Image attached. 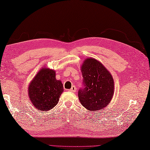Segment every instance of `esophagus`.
I'll use <instances>...</instances> for the list:
<instances>
[{"label": "esophagus", "mask_w": 150, "mask_h": 150, "mask_svg": "<svg viewBox=\"0 0 150 150\" xmlns=\"http://www.w3.org/2000/svg\"><path fill=\"white\" fill-rule=\"evenodd\" d=\"M69 91H71V92L74 93V92H76V87L75 86H72V88L70 89L69 90Z\"/></svg>", "instance_id": "esophagus-1"}]
</instances>
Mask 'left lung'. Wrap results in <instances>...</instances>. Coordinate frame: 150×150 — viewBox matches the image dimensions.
Here are the masks:
<instances>
[{
    "instance_id": "1",
    "label": "left lung",
    "mask_w": 150,
    "mask_h": 150,
    "mask_svg": "<svg viewBox=\"0 0 150 150\" xmlns=\"http://www.w3.org/2000/svg\"><path fill=\"white\" fill-rule=\"evenodd\" d=\"M81 72L85 87L78 91L81 104L90 111L102 110L114 96V81L111 73L94 58L85 59Z\"/></svg>"
}]
</instances>
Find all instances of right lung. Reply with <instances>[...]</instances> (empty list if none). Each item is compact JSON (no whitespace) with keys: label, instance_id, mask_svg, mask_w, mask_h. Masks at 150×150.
<instances>
[{"label":"right lung","instance_id":"1","mask_svg":"<svg viewBox=\"0 0 150 150\" xmlns=\"http://www.w3.org/2000/svg\"><path fill=\"white\" fill-rule=\"evenodd\" d=\"M63 91V83L56 79L55 70L47 67L39 70L28 87V95L33 106L43 112L54 108Z\"/></svg>","mask_w":150,"mask_h":150}]
</instances>
